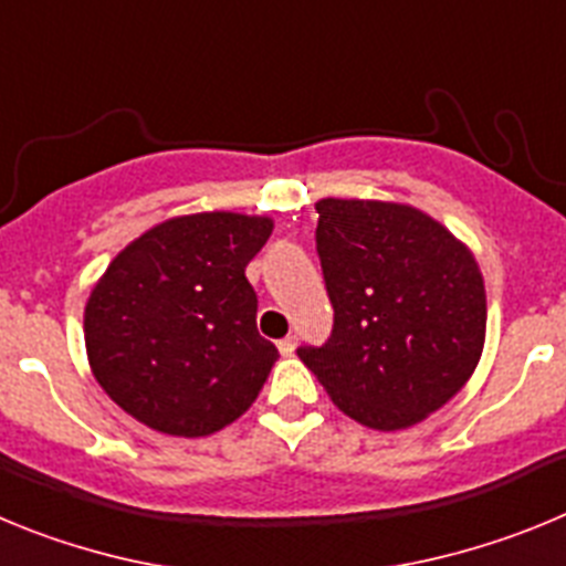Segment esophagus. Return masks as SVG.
Masks as SVG:
<instances>
[{
    "mask_svg": "<svg viewBox=\"0 0 566 566\" xmlns=\"http://www.w3.org/2000/svg\"><path fill=\"white\" fill-rule=\"evenodd\" d=\"M277 348H280V354H294V348H297V337H283L277 343Z\"/></svg>",
    "mask_w": 566,
    "mask_h": 566,
    "instance_id": "obj_1",
    "label": "esophagus"
}]
</instances>
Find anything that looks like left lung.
Instances as JSON below:
<instances>
[{
	"label": "left lung",
	"mask_w": 566,
	"mask_h": 566,
	"mask_svg": "<svg viewBox=\"0 0 566 566\" xmlns=\"http://www.w3.org/2000/svg\"><path fill=\"white\" fill-rule=\"evenodd\" d=\"M317 212L334 328L297 357L359 424L411 428L457 397L482 357L488 300L476 258L405 203L323 198Z\"/></svg>",
	"instance_id": "1"
}]
</instances>
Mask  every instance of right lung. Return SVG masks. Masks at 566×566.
Masks as SVG:
<instances>
[{
    "instance_id": "right-lung-1",
    "label": "right lung",
    "mask_w": 566,
    "mask_h": 566,
    "mask_svg": "<svg viewBox=\"0 0 566 566\" xmlns=\"http://www.w3.org/2000/svg\"><path fill=\"white\" fill-rule=\"evenodd\" d=\"M272 227L258 214H184L115 254L90 292L84 345L129 417L169 437H209L249 411L277 359L247 280Z\"/></svg>"
}]
</instances>
